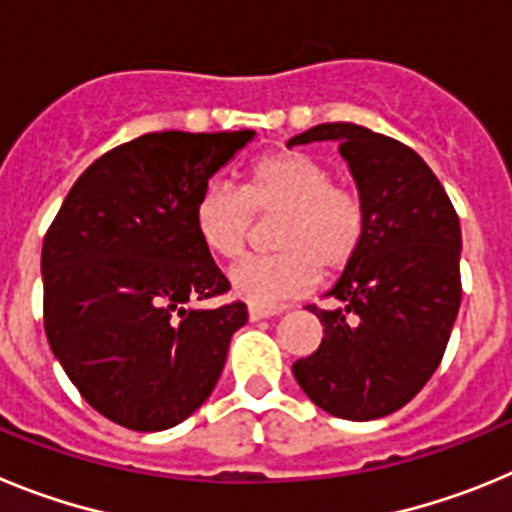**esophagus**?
Returning a JSON list of instances; mask_svg holds the SVG:
<instances>
[{
    "label": "esophagus",
    "mask_w": 512,
    "mask_h": 512,
    "mask_svg": "<svg viewBox=\"0 0 512 512\" xmlns=\"http://www.w3.org/2000/svg\"><path fill=\"white\" fill-rule=\"evenodd\" d=\"M279 307H256L251 305L248 307V320L251 323H256V320H266V318H274V315H279Z\"/></svg>",
    "instance_id": "obj_1"
}]
</instances>
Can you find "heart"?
<instances>
[{
	"mask_svg": "<svg viewBox=\"0 0 512 512\" xmlns=\"http://www.w3.org/2000/svg\"><path fill=\"white\" fill-rule=\"evenodd\" d=\"M253 212L282 220L271 241L279 253L246 259L228 271L230 292L248 305L274 307L305 295L320 274L346 269L364 241L361 197L333 184V171L310 153L259 158L243 189L207 184L194 205L197 238L212 256L238 259L251 241Z\"/></svg>",
	"mask_w": 512,
	"mask_h": 512,
	"instance_id": "obj_1",
	"label": "heart"
}]
</instances>
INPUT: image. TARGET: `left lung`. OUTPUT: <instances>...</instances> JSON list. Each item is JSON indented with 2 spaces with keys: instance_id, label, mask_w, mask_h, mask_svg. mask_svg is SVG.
<instances>
[{
  "instance_id": "8db88e82",
  "label": "left lung",
  "mask_w": 512,
  "mask_h": 512,
  "mask_svg": "<svg viewBox=\"0 0 512 512\" xmlns=\"http://www.w3.org/2000/svg\"><path fill=\"white\" fill-rule=\"evenodd\" d=\"M336 140L366 210L359 251L328 297L318 351L292 364L318 408L374 420L408 405L433 377L461 302V228L449 194L405 143L354 122H325L287 146Z\"/></svg>"
}]
</instances>
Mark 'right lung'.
Segmentation results:
<instances>
[{
	"label": "right lung",
	"instance_id": "1",
	"mask_svg": "<svg viewBox=\"0 0 512 512\" xmlns=\"http://www.w3.org/2000/svg\"><path fill=\"white\" fill-rule=\"evenodd\" d=\"M235 133H148L99 156L45 233L43 323L81 397L130 431H166L215 390L243 302L194 230L217 169L253 140Z\"/></svg>",
	"mask_w": 512,
	"mask_h": 512
}]
</instances>
